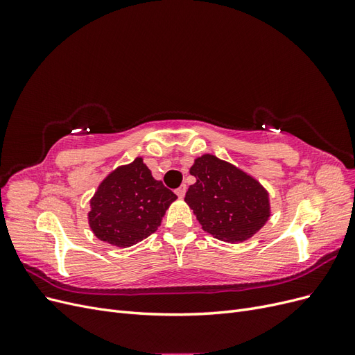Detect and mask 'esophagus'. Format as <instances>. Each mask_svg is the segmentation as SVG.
<instances>
[{"instance_id":"esophagus-1","label":"esophagus","mask_w":355,"mask_h":355,"mask_svg":"<svg viewBox=\"0 0 355 355\" xmlns=\"http://www.w3.org/2000/svg\"><path fill=\"white\" fill-rule=\"evenodd\" d=\"M185 194H187V185H182V187H179V188L176 189V196H178L179 198H184Z\"/></svg>"}]
</instances>
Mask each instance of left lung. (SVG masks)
<instances>
[{
    "mask_svg": "<svg viewBox=\"0 0 355 355\" xmlns=\"http://www.w3.org/2000/svg\"><path fill=\"white\" fill-rule=\"evenodd\" d=\"M189 173L196 184L185 201L201 228L225 243H243L270 219L268 191L250 175L211 154L196 158Z\"/></svg>",
    "mask_w": 355,
    "mask_h": 355,
    "instance_id": "left-lung-1",
    "label": "left lung"
}]
</instances>
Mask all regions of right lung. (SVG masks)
Masks as SVG:
<instances>
[{
	"instance_id": "1",
	"label": "right lung",
	"mask_w": 355,
	"mask_h": 355,
	"mask_svg": "<svg viewBox=\"0 0 355 355\" xmlns=\"http://www.w3.org/2000/svg\"><path fill=\"white\" fill-rule=\"evenodd\" d=\"M161 180H155L144 159L116 167L90 200L89 225L99 240L130 247L157 231L166 210L176 200Z\"/></svg>"
}]
</instances>
